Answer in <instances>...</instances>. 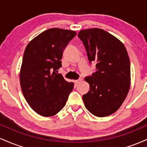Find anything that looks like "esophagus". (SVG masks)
<instances>
[{
	"mask_svg": "<svg viewBox=\"0 0 147 147\" xmlns=\"http://www.w3.org/2000/svg\"><path fill=\"white\" fill-rule=\"evenodd\" d=\"M82 78H79V79H77V80H76L75 82L77 84H79L81 82H82Z\"/></svg>",
	"mask_w": 147,
	"mask_h": 147,
	"instance_id": "obj_1",
	"label": "esophagus"
}]
</instances>
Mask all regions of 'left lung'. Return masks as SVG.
<instances>
[{
    "mask_svg": "<svg viewBox=\"0 0 147 147\" xmlns=\"http://www.w3.org/2000/svg\"><path fill=\"white\" fill-rule=\"evenodd\" d=\"M90 63L96 62V71L85 80L90 85L83 101L89 112L97 117L114 113L128 95L131 84V66L124 44L99 28L79 31Z\"/></svg>",
    "mask_w": 147,
    "mask_h": 147,
    "instance_id": "left-lung-1",
    "label": "left lung"
}]
</instances>
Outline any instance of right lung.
Wrapping results in <instances>:
<instances>
[{
    "instance_id": "add662e5",
    "label": "right lung",
    "mask_w": 147,
    "mask_h": 147,
    "mask_svg": "<svg viewBox=\"0 0 147 147\" xmlns=\"http://www.w3.org/2000/svg\"><path fill=\"white\" fill-rule=\"evenodd\" d=\"M77 34L75 31L52 28L35 37L25 48L20 83L27 102L36 113L50 117L65 105L74 84L57 74L63 52Z\"/></svg>"
}]
</instances>
